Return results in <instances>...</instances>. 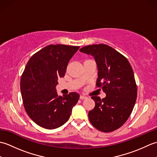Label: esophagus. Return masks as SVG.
Masks as SVG:
<instances>
[{
    "instance_id": "obj_1",
    "label": "esophagus",
    "mask_w": 157,
    "mask_h": 157,
    "mask_svg": "<svg viewBox=\"0 0 157 157\" xmlns=\"http://www.w3.org/2000/svg\"><path fill=\"white\" fill-rule=\"evenodd\" d=\"M79 98H80L81 100H84V99H86V97L85 96H83V95H80V96H79Z\"/></svg>"
}]
</instances>
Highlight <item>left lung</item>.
<instances>
[{"mask_svg":"<svg viewBox=\"0 0 157 157\" xmlns=\"http://www.w3.org/2000/svg\"><path fill=\"white\" fill-rule=\"evenodd\" d=\"M79 51L94 56L98 67L96 86L106 95L102 99L92 96L95 106L88 113L90 121L101 132L115 131L128 120L137 98L132 66L124 56L106 44L86 46Z\"/></svg>","mask_w":157,"mask_h":157,"instance_id":"1","label":"left lung"}]
</instances>
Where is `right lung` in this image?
Wrapping results in <instances>:
<instances>
[{
    "label": "right lung",
    "instance_id": "add662e5",
    "mask_svg": "<svg viewBox=\"0 0 157 157\" xmlns=\"http://www.w3.org/2000/svg\"><path fill=\"white\" fill-rule=\"evenodd\" d=\"M79 46L51 44L33 55L20 81L23 106L36 124L47 129L59 128L68 121L79 95L58 96V78H63L69 60Z\"/></svg>",
    "mask_w": 157,
    "mask_h": 157
}]
</instances>
